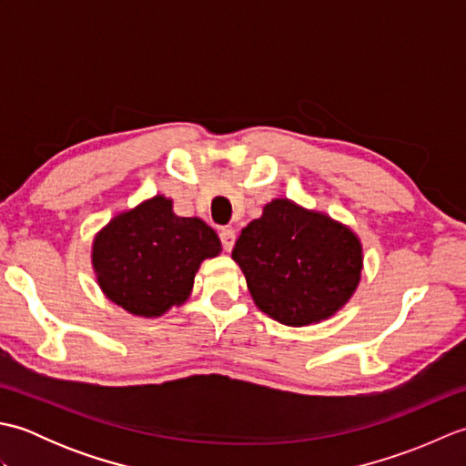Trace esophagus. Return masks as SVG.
<instances>
[{"label":"esophagus","instance_id":"obj_1","mask_svg":"<svg viewBox=\"0 0 466 466\" xmlns=\"http://www.w3.org/2000/svg\"><path fill=\"white\" fill-rule=\"evenodd\" d=\"M220 242L224 246L226 252H230L234 248V242H236V232L232 228H222L220 230Z\"/></svg>","mask_w":466,"mask_h":466}]
</instances>
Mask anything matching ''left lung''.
<instances>
[{
  "label": "left lung",
  "mask_w": 466,
  "mask_h": 466,
  "mask_svg": "<svg viewBox=\"0 0 466 466\" xmlns=\"http://www.w3.org/2000/svg\"><path fill=\"white\" fill-rule=\"evenodd\" d=\"M232 258L262 312L309 326L349 302L360 282L362 246L350 228L282 198L244 228Z\"/></svg>",
  "instance_id": "obj_1"
}]
</instances>
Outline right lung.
<instances>
[{
  "instance_id": "obj_1",
  "label": "right lung",
  "mask_w": 466,
  "mask_h": 466,
  "mask_svg": "<svg viewBox=\"0 0 466 466\" xmlns=\"http://www.w3.org/2000/svg\"><path fill=\"white\" fill-rule=\"evenodd\" d=\"M220 250L210 226L176 216L172 200L154 196L97 232L92 262L107 299L130 314L154 319L187 300L202 260Z\"/></svg>"
}]
</instances>
